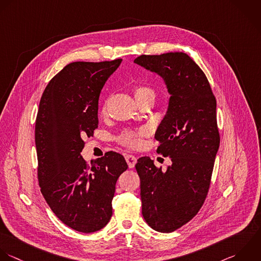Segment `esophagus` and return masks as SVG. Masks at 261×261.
Returning a JSON list of instances; mask_svg holds the SVG:
<instances>
[{"label":"esophagus","mask_w":261,"mask_h":261,"mask_svg":"<svg viewBox=\"0 0 261 261\" xmlns=\"http://www.w3.org/2000/svg\"><path fill=\"white\" fill-rule=\"evenodd\" d=\"M125 160H126V162H127V164H128V166H129L130 169H133L134 166H135V164L137 163L136 156H134V155H132V154H127V155L125 156Z\"/></svg>","instance_id":"1"}]
</instances>
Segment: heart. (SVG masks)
Here are the masks:
<instances>
[{
	"mask_svg": "<svg viewBox=\"0 0 261 261\" xmlns=\"http://www.w3.org/2000/svg\"><path fill=\"white\" fill-rule=\"evenodd\" d=\"M135 99L137 102H140L146 98H154V90L146 85H137L133 89ZM106 113V107L102 109V114ZM147 134V131L145 129H140L138 131H132V130H125L123 131L117 138L118 142L128 148H139L142 146L143 141L142 137H144Z\"/></svg>",
	"mask_w": 261,
	"mask_h": 261,
	"instance_id": "obj_1",
	"label": "heart"
}]
</instances>
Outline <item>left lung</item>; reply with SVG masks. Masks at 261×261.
<instances>
[{"instance_id": "8db88e82", "label": "left lung", "mask_w": 261, "mask_h": 261, "mask_svg": "<svg viewBox=\"0 0 261 261\" xmlns=\"http://www.w3.org/2000/svg\"><path fill=\"white\" fill-rule=\"evenodd\" d=\"M134 63L162 76L171 94L155 139L156 152L172 165L163 171L143 156L135 166L145 222L171 233L191 221L206 198L221 140L217 100L204 72L185 53L141 55Z\"/></svg>"}]
</instances>
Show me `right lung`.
<instances>
[{
    "label": "right lung",
    "instance_id": "add662e5",
    "mask_svg": "<svg viewBox=\"0 0 261 261\" xmlns=\"http://www.w3.org/2000/svg\"><path fill=\"white\" fill-rule=\"evenodd\" d=\"M122 59L73 62L46 85L35 121L37 179L53 213L71 229L92 233L110 221L116 183L128 169L115 151L91 161L81 156L84 137L98 125V98Z\"/></svg>",
    "mask_w": 261,
    "mask_h": 261
}]
</instances>
